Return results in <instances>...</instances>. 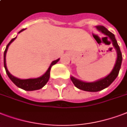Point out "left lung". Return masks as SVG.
<instances>
[{
  "label": "left lung",
  "mask_w": 127,
  "mask_h": 127,
  "mask_svg": "<svg viewBox=\"0 0 127 127\" xmlns=\"http://www.w3.org/2000/svg\"><path fill=\"white\" fill-rule=\"evenodd\" d=\"M96 28L98 29L99 31H100L102 33L105 34L106 38L109 37L111 40L113 42V46L117 51V59L116 61V63L115 64V66L113 68V70L111 71V73L107 75L106 77H104L103 79H101L98 81H95V82H92V83H86V82H83L82 81H80L79 79H75L73 76H70V79L74 85V86L78 88L79 89L83 90L85 91H89V92H97L100 91L101 90H103L104 89L108 87L109 85H111V83H113V81H115V79L117 77L119 72L120 68L121 66L122 60H123V57H122V53L120 50V47L117 43V41L115 38V35L113 34L112 32L109 31L107 29L103 26H96Z\"/></svg>",
  "instance_id": "1"
}]
</instances>
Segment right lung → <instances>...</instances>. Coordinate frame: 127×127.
Returning a JSON list of instances; mask_svg holds the SVG:
<instances>
[{"mask_svg": "<svg viewBox=\"0 0 127 127\" xmlns=\"http://www.w3.org/2000/svg\"><path fill=\"white\" fill-rule=\"evenodd\" d=\"M25 29H23L21 30V31L18 32V33H20L23 31H25ZM16 37L12 38V40H10L9 43L7 44V46L6 47L5 51L4 53V68H5L6 72L8 76L9 77V79L12 81V83H14V85H16L17 87L21 88L22 89L25 90V91H35V90H38L42 89V87H44V85H46L47 82L48 81V79L50 78V71H51V68L52 66L55 64L57 62L59 61L60 59L54 61L52 62L50 66L48 67V70H46V72L44 73L42 76L38 77L36 79H20L16 78L15 76H12V74H10L9 71L8 70L7 67H6V52H7L8 48L11 42H12L14 40V39Z\"/></svg>", "mask_w": 127, "mask_h": 127, "instance_id": "add662e5", "label": "right lung"}]
</instances>
